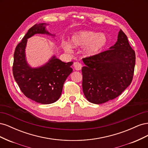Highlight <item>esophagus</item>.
<instances>
[{"label":"esophagus","instance_id":"34e87169","mask_svg":"<svg viewBox=\"0 0 148 148\" xmlns=\"http://www.w3.org/2000/svg\"><path fill=\"white\" fill-rule=\"evenodd\" d=\"M73 66H74V69L76 70H80L82 69V64L79 63V62H76L73 64Z\"/></svg>","mask_w":148,"mask_h":148}]
</instances>
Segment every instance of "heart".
<instances>
[{"instance_id": "obj_1", "label": "heart", "mask_w": 148, "mask_h": 148, "mask_svg": "<svg viewBox=\"0 0 148 148\" xmlns=\"http://www.w3.org/2000/svg\"><path fill=\"white\" fill-rule=\"evenodd\" d=\"M107 43V38L104 34H97L93 31H81L75 34L71 39L73 47H86L84 52L87 56H92L100 51ZM63 48L66 51H70L69 44L64 43Z\"/></svg>"}]
</instances>
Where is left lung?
<instances>
[{"mask_svg":"<svg viewBox=\"0 0 148 148\" xmlns=\"http://www.w3.org/2000/svg\"><path fill=\"white\" fill-rule=\"evenodd\" d=\"M135 60V51L122 29L109 50L83 58L82 87L86 99L99 104L120 95L132 82Z\"/></svg>","mask_w":148,"mask_h":148,"instance_id":"obj_1","label":"left lung"}]
</instances>
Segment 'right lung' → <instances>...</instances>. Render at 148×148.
Instances as JSON below:
<instances>
[{
	"mask_svg": "<svg viewBox=\"0 0 148 148\" xmlns=\"http://www.w3.org/2000/svg\"><path fill=\"white\" fill-rule=\"evenodd\" d=\"M45 25H34L18 44L12 70L15 81L26 97L40 104H49L60 97L64 83L73 71L71 68L73 62L65 63L53 56L41 67L32 69L28 65L25 53L27 39L38 33L50 34L46 30Z\"/></svg>",
	"mask_w": 148,
	"mask_h": 148,
	"instance_id": "add662e5",
	"label": "right lung"
}]
</instances>
